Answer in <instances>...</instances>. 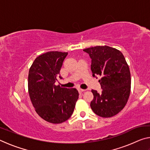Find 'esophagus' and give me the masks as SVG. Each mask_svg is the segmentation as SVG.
Returning <instances> with one entry per match:
<instances>
[{"instance_id":"34e87169","label":"esophagus","mask_w":150,"mask_h":150,"mask_svg":"<svg viewBox=\"0 0 150 150\" xmlns=\"http://www.w3.org/2000/svg\"><path fill=\"white\" fill-rule=\"evenodd\" d=\"M85 91V89H82V88H79V89H78V91H79V93L84 92Z\"/></svg>"}]
</instances>
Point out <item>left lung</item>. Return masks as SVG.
<instances>
[{
    "label": "left lung",
    "mask_w": 150,
    "mask_h": 150,
    "mask_svg": "<svg viewBox=\"0 0 150 150\" xmlns=\"http://www.w3.org/2000/svg\"><path fill=\"white\" fill-rule=\"evenodd\" d=\"M91 59L93 77L99 75L102 93L92 90L94 98L91 107L103 118L115 116L128 102L131 88V76L125 57L120 51L105 45L83 50Z\"/></svg>",
    "instance_id": "1"
}]
</instances>
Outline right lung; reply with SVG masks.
<instances>
[{"label":"right lung","instance_id":"1","mask_svg":"<svg viewBox=\"0 0 150 150\" xmlns=\"http://www.w3.org/2000/svg\"><path fill=\"white\" fill-rule=\"evenodd\" d=\"M67 52H50L39 55L28 73V93L35 110L48 122L60 124L72 115L79 98L75 88L55 85Z\"/></svg>","mask_w":150,"mask_h":150}]
</instances>
